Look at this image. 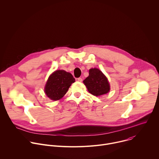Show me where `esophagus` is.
I'll use <instances>...</instances> for the list:
<instances>
[{"mask_svg":"<svg viewBox=\"0 0 159 159\" xmlns=\"http://www.w3.org/2000/svg\"><path fill=\"white\" fill-rule=\"evenodd\" d=\"M77 80H78L79 82H82V79L80 78V77H79V78L77 79Z\"/></svg>","mask_w":159,"mask_h":159,"instance_id":"1","label":"esophagus"}]
</instances>
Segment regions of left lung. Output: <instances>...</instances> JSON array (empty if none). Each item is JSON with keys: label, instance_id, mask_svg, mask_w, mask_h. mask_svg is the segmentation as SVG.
<instances>
[{"label": "left lung", "instance_id": "left-lung-1", "mask_svg": "<svg viewBox=\"0 0 159 159\" xmlns=\"http://www.w3.org/2000/svg\"><path fill=\"white\" fill-rule=\"evenodd\" d=\"M89 76L83 81L88 91L95 96L107 94L110 90V85L107 77L97 68L90 69Z\"/></svg>", "mask_w": 159, "mask_h": 159}]
</instances>
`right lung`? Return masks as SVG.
Masks as SVG:
<instances>
[{"label":"right lung","instance_id":"right-lung-1","mask_svg":"<svg viewBox=\"0 0 159 159\" xmlns=\"http://www.w3.org/2000/svg\"><path fill=\"white\" fill-rule=\"evenodd\" d=\"M75 81L70 73L63 70H56L48 77L44 87V93L50 99L59 100L65 96Z\"/></svg>","mask_w":159,"mask_h":159}]
</instances>
